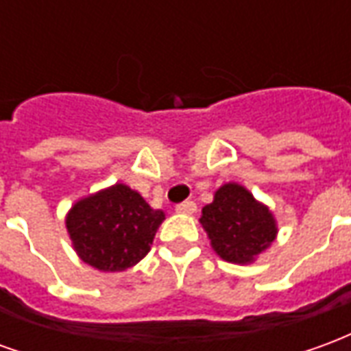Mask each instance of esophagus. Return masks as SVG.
<instances>
[{"label":"esophagus","mask_w":351,"mask_h":351,"mask_svg":"<svg viewBox=\"0 0 351 351\" xmlns=\"http://www.w3.org/2000/svg\"><path fill=\"white\" fill-rule=\"evenodd\" d=\"M175 210L178 214H193L195 210H197V205H195L193 201H184V203H180V205H176Z\"/></svg>","instance_id":"obj_1"}]
</instances>
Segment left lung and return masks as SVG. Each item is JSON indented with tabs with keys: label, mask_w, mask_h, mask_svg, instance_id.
<instances>
[{
	"label": "left lung",
	"mask_w": 351,
	"mask_h": 351,
	"mask_svg": "<svg viewBox=\"0 0 351 351\" xmlns=\"http://www.w3.org/2000/svg\"><path fill=\"white\" fill-rule=\"evenodd\" d=\"M201 226L214 252L229 263H252L276 239L272 213L244 186L223 184L210 205L203 206Z\"/></svg>",
	"instance_id": "8db88e82"
}]
</instances>
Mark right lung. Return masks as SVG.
Returning <instances> with one entry per match:
<instances>
[{"label": "right lung", "mask_w": 351, "mask_h": 351, "mask_svg": "<svg viewBox=\"0 0 351 351\" xmlns=\"http://www.w3.org/2000/svg\"><path fill=\"white\" fill-rule=\"evenodd\" d=\"M165 220L125 184L77 201L65 218L73 248L84 263L103 272L125 271L150 252L156 231Z\"/></svg>", "instance_id": "add662e5"}]
</instances>
